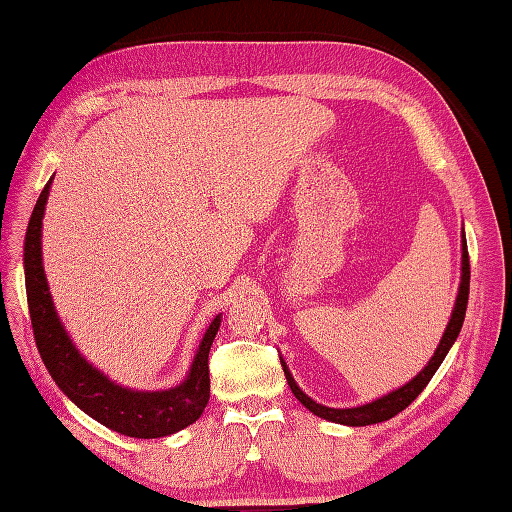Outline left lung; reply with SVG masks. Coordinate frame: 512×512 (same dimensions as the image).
Listing matches in <instances>:
<instances>
[{"mask_svg": "<svg viewBox=\"0 0 512 512\" xmlns=\"http://www.w3.org/2000/svg\"><path fill=\"white\" fill-rule=\"evenodd\" d=\"M469 277H471V270H469V253H467V240H465V231H462V275H460V288H458V296H456V305H454V312H451V318L447 323V329L445 334L441 338V344H438L432 360L427 362V366L423 368V371L412 377L408 384H403L401 388L388 392V395L379 397L371 403H364V406H358V408H329V406H323V403H316L314 399H310L305 395V392L296 386L294 377L290 373L288 364H285L281 360V366H283V373H285V379H288L290 384V390L294 392V397L299 399L303 406L314 412L316 417L325 419V421H331V423H340V425H351V427H362V425H373V423H382V421H388L395 417V414H399L401 410H406L410 403L417 399L423 388L427 386V382L434 377V373L438 371V366L443 364L445 355L449 353L451 344L456 342L460 329H462V323H465V314H467V301H469Z\"/></svg>", "mask_w": 512, "mask_h": 512, "instance_id": "1", "label": "left lung"}]
</instances>
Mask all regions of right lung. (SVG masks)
<instances>
[{
	"label": "right lung",
	"mask_w": 512,
	"mask_h": 512,
	"mask_svg": "<svg viewBox=\"0 0 512 512\" xmlns=\"http://www.w3.org/2000/svg\"><path fill=\"white\" fill-rule=\"evenodd\" d=\"M54 178V176H52ZM52 178L34 205L28 222L26 244H23V268H26V294L32 320L34 340L41 360L52 379L76 406L91 419L113 432L133 438L170 436L200 419L209 401V349L216 338L222 316L218 314L202 336L200 347L189 366L185 382L168 390H130L111 382L98 368L80 355L54 310L50 288H47L41 227Z\"/></svg>",
	"instance_id": "add662e5"
}]
</instances>
